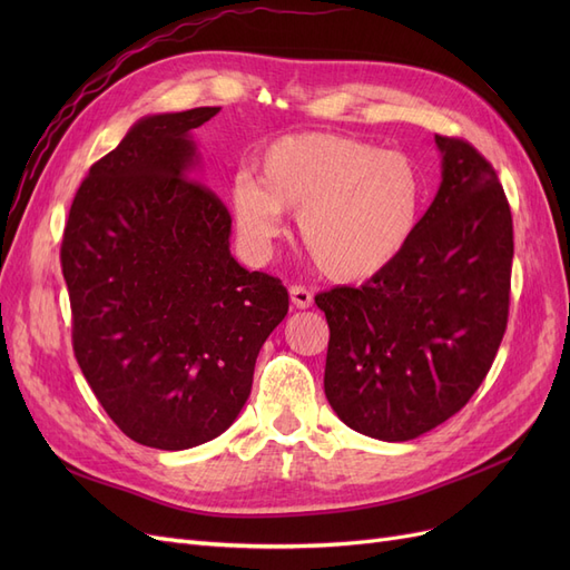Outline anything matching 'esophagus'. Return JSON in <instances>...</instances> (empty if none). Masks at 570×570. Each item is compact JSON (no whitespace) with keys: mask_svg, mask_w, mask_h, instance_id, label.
I'll return each instance as SVG.
<instances>
[{"mask_svg":"<svg viewBox=\"0 0 570 570\" xmlns=\"http://www.w3.org/2000/svg\"><path fill=\"white\" fill-rule=\"evenodd\" d=\"M289 299H292V304H295L297 308H308V306L314 304V295L306 287H302V285H292L289 287Z\"/></svg>","mask_w":570,"mask_h":570,"instance_id":"34e87169","label":"esophagus"}]
</instances>
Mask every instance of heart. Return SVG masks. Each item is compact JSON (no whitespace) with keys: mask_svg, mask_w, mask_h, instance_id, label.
I'll return each mask as SVG.
<instances>
[{"mask_svg":"<svg viewBox=\"0 0 570 570\" xmlns=\"http://www.w3.org/2000/svg\"><path fill=\"white\" fill-rule=\"evenodd\" d=\"M425 183L411 157L335 132L287 135L237 176L230 206L243 245L264 256L297 214L299 243L337 283L387 271L419 230Z\"/></svg>","mask_w":570,"mask_h":570,"instance_id":"heart-1","label":"heart"}]
</instances>
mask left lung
<instances>
[{
	"label": "left lung",
	"mask_w": 570,
	"mask_h": 570,
	"mask_svg": "<svg viewBox=\"0 0 570 570\" xmlns=\"http://www.w3.org/2000/svg\"><path fill=\"white\" fill-rule=\"evenodd\" d=\"M442 183L396 262L361 287L316 295L331 327L325 396L342 423L406 442L461 411L502 344L513 223L494 168L435 135Z\"/></svg>",
	"instance_id": "left-lung-1"
}]
</instances>
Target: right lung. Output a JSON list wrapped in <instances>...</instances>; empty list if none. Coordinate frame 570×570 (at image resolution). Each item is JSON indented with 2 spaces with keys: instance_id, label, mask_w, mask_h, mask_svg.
Here are the masks:
<instances>
[{
  "instance_id": "right-lung-1",
  "label": "right lung",
  "mask_w": 570,
  "mask_h": 570,
  "mask_svg": "<svg viewBox=\"0 0 570 570\" xmlns=\"http://www.w3.org/2000/svg\"><path fill=\"white\" fill-rule=\"evenodd\" d=\"M218 111L137 120L80 183L61 243L85 381L130 440L166 452L233 425L289 306L278 278L235 262L226 204L193 176V130Z\"/></svg>"
}]
</instances>
